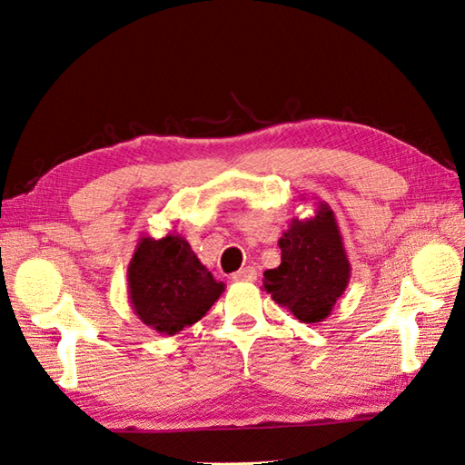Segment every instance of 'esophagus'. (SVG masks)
Listing matches in <instances>:
<instances>
[{"label": "esophagus", "mask_w": 465, "mask_h": 465, "mask_svg": "<svg viewBox=\"0 0 465 465\" xmlns=\"http://www.w3.org/2000/svg\"><path fill=\"white\" fill-rule=\"evenodd\" d=\"M232 281L234 282H252V281H256V271L252 266H244L239 272L232 274Z\"/></svg>", "instance_id": "34e87169"}]
</instances>
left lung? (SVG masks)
Listing matches in <instances>:
<instances>
[{"mask_svg": "<svg viewBox=\"0 0 465 465\" xmlns=\"http://www.w3.org/2000/svg\"><path fill=\"white\" fill-rule=\"evenodd\" d=\"M278 246L281 264L264 272L262 288L301 322H324L352 272L334 211L318 201L312 216H294Z\"/></svg>", "mask_w": 465, "mask_h": 465, "instance_id": "obj_1", "label": "left lung"}]
</instances>
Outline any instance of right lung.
Masks as SVG:
<instances>
[{"mask_svg":"<svg viewBox=\"0 0 465 465\" xmlns=\"http://www.w3.org/2000/svg\"><path fill=\"white\" fill-rule=\"evenodd\" d=\"M223 292L224 284L214 281L184 236L139 239L127 266V294L133 312L154 332L179 334L199 322Z\"/></svg>","mask_w":465,"mask_h":465,"instance_id":"right-lung-1","label":"right lung"}]
</instances>
